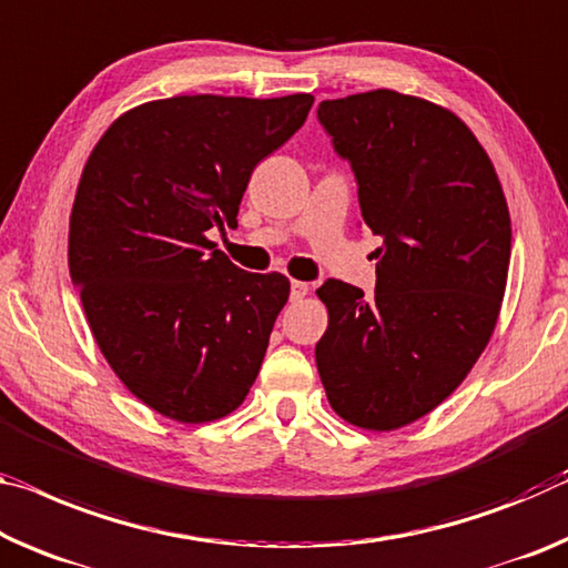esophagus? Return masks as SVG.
I'll return each mask as SVG.
<instances>
[{"instance_id":"obj_1","label":"esophagus","mask_w":568,"mask_h":568,"mask_svg":"<svg viewBox=\"0 0 568 568\" xmlns=\"http://www.w3.org/2000/svg\"><path fill=\"white\" fill-rule=\"evenodd\" d=\"M308 291H311L308 283L293 281V283H291V301H303L305 295H308Z\"/></svg>"}]
</instances>
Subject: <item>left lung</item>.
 <instances>
[{
	"label": "left lung",
	"mask_w": 568,
	"mask_h": 568,
	"mask_svg": "<svg viewBox=\"0 0 568 568\" xmlns=\"http://www.w3.org/2000/svg\"><path fill=\"white\" fill-rule=\"evenodd\" d=\"M351 161L362 217L384 242L376 291L326 281L316 364L333 412L368 432L439 407L488 346L510 263L498 171L465 121L419 95L376 88L318 105Z\"/></svg>",
	"instance_id": "left-lung-1"
}]
</instances>
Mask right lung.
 Wrapping results in <instances>:
<instances>
[{
  "label": "right lung",
  "instance_id": "add662e5",
  "mask_svg": "<svg viewBox=\"0 0 568 568\" xmlns=\"http://www.w3.org/2000/svg\"><path fill=\"white\" fill-rule=\"evenodd\" d=\"M311 93L174 95L108 125L80 174L68 267L90 333L133 397L204 425L245 402L291 295L206 237L237 227L252 169L301 129Z\"/></svg>",
  "mask_w": 568,
  "mask_h": 568
}]
</instances>
